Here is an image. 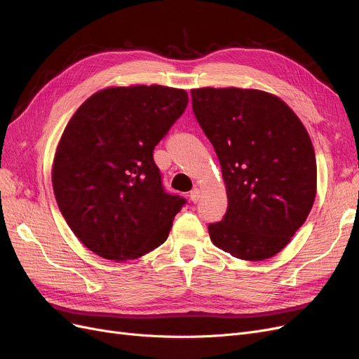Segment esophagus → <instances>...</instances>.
I'll use <instances>...</instances> for the list:
<instances>
[{"label":"esophagus","instance_id":"obj_1","mask_svg":"<svg viewBox=\"0 0 359 359\" xmlns=\"http://www.w3.org/2000/svg\"><path fill=\"white\" fill-rule=\"evenodd\" d=\"M189 198H191V201L194 202H198V199H199V189H196V188H194L192 191H191V195H189Z\"/></svg>","mask_w":359,"mask_h":359}]
</instances>
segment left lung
<instances>
[{"label": "left lung", "instance_id": "1", "mask_svg": "<svg viewBox=\"0 0 359 359\" xmlns=\"http://www.w3.org/2000/svg\"><path fill=\"white\" fill-rule=\"evenodd\" d=\"M192 108L214 147L227 192L222 222L208 224L215 246L246 261L274 257L313 208L316 152L290 108L258 89H192Z\"/></svg>", "mask_w": 359, "mask_h": 359}]
</instances>
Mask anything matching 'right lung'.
<instances>
[{
  "mask_svg": "<svg viewBox=\"0 0 359 359\" xmlns=\"http://www.w3.org/2000/svg\"><path fill=\"white\" fill-rule=\"evenodd\" d=\"M188 102L186 90L160 85L107 88L67 123L53 189L69 227L92 252L118 262L165 242L186 199L165 192L152 152Z\"/></svg>",
  "mask_w": 359,
  "mask_h": 359,
  "instance_id": "obj_1",
  "label": "right lung"
}]
</instances>
